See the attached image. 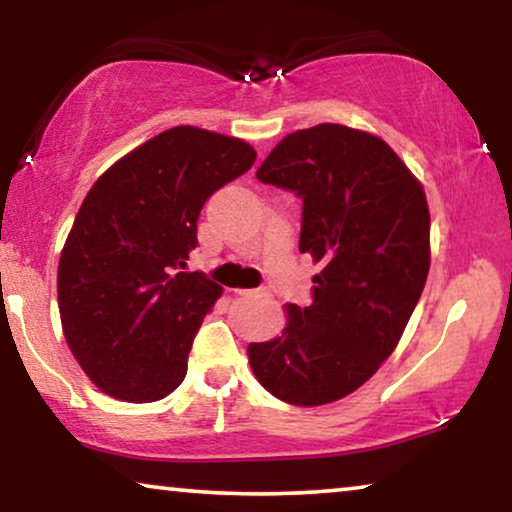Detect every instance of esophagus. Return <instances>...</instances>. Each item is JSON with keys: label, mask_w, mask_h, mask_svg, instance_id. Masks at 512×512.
I'll list each match as a JSON object with an SVG mask.
<instances>
[{"label": "esophagus", "mask_w": 512, "mask_h": 512, "mask_svg": "<svg viewBox=\"0 0 512 512\" xmlns=\"http://www.w3.org/2000/svg\"><path fill=\"white\" fill-rule=\"evenodd\" d=\"M235 293H237V296H242V298H249V296H265V293H268V289H254V291H247V289H237Z\"/></svg>", "instance_id": "esophagus-1"}]
</instances>
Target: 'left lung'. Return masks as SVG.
Wrapping results in <instances>:
<instances>
[{
    "instance_id": "1",
    "label": "left lung",
    "mask_w": 512,
    "mask_h": 512,
    "mask_svg": "<svg viewBox=\"0 0 512 512\" xmlns=\"http://www.w3.org/2000/svg\"><path fill=\"white\" fill-rule=\"evenodd\" d=\"M256 179L303 200L300 254L319 263L312 303L289 305L282 338L251 342L258 382L279 401L352 394L394 352L429 275V207L380 137L321 123L284 137Z\"/></svg>"
}]
</instances>
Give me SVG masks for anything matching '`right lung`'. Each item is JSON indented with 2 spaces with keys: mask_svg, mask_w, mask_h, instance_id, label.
<instances>
[{
  "mask_svg": "<svg viewBox=\"0 0 512 512\" xmlns=\"http://www.w3.org/2000/svg\"><path fill=\"white\" fill-rule=\"evenodd\" d=\"M256 151L193 125L160 132L95 181L60 256L67 345L104 394L160 401L184 382L188 352L221 286L181 272L198 216L249 170Z\"/></svg>",
  "mask_w": 512,
  "mask_h": 512,
  "instance_id": "right-lung-1",
  "label": "right lung"
}]
</instances>
